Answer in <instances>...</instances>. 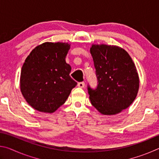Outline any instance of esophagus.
<instances>
[{
  "label": "esophagus",
  "instance_id": "obj_1",
  "mask_svg": "<svg viewBox=\"0 0 159 159\" xmlns=\"http://www.w3.org/2000/svg\"><path fill=\"white\" fill-rule=\"evenodd\" d=\"M78 86H79V88H85V83L84 82L79 83H78Z\"/></svg>",
  "mask_w": 159,
  "mask_h": 159
}]
</instances>
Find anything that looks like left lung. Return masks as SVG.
<instances>
[{
  "label": "left lung",
  "instance_id": "8db88e82",
  "mask_svg": "<svg viewBox=\"0 0 159 159\" xmlns=\"http://www.w3.org/2000/svg\"><path fill=\"white\" fill-rule=\"evenodd\" d=\"M98 76L96 90L88 87L93 106L104 115L127 109L138 95L139 78L133 60L117 45L93 44L90 48Z\"/></svg>",
  "mask_w": 159,
  "mask_h": 159
}]
</instances>
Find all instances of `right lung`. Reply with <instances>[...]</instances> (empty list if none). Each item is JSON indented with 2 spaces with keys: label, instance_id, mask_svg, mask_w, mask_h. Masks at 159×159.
Segmentation results:
<instances>
[{
  "label": "right lung",
  "instance_id": "add662e5",
  "mask_svg": "<svg viewBox=\"0 0 159 159\" xmlns=\"http://www.w3.org/2000/svg\"><path fill=\"white\" fill-rule=\"evenodd\" d=\"M69 43L45 42L32 50L20 74V90L32 108L55 112L64 104L77 83L69 76L71 67L65 58Z\"/></svg>",
  "mask_w": 159,
  "mask_h": 159
}]
</instances>
